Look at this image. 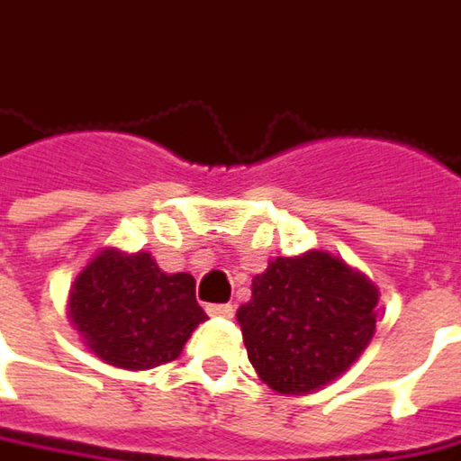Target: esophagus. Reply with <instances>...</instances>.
Instances as JSON below:
<instances>
[{
    "label": "esophagus",
    "instance_id": "1",
    "mask_svg": "<svg viewBox=\"0 0 461 461\" xmlns=\"http://www.w3.org/2000/svg\"><path fill=\"white\" fill-rule=\"evenodd\" d=\"M206 312H209L211 317H231V314H234V307H231V304H209Z\"/></svg>",
    "mask_w": 461,
    "mask_h": 461
}]
</instances>
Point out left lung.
<instances>
[{
  "label": "left lung",
  "mask_w": 461,
  "mask_h": 461,
  "mask_svg": "<svg viewBox=\"0 0 461 461\" xmlns=\"http://www.w3.org/2000/svg\"><path fill=\"white\" fill-rule=\"evenodd\" d=\"M379 291L330 252L276 258L252 278L237 310L248 358L281 394H307L338 379L376 330Z\"/></svg>",
  "instance_id": "obj_1"
}]
</instances>
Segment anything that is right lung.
<instances>
[{
	"label": "right lung",
	"instance_id": "add662e5",
	"mask_svg": "<svg viewBox=\"0 0 461 461\" xmlns=\"http://www.w3.org/2000/svg\"><path fill=\"white\" fill-rule=\"evenodd\" d=\"M69 320L111 366L141 371L175 361L206 320L191 273H165L149 252L103 250L74 278Z\"/></svg>",
	"mask_w": 461,
	"mask_h": 461
}]
</instances>
